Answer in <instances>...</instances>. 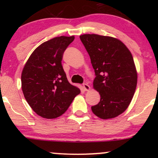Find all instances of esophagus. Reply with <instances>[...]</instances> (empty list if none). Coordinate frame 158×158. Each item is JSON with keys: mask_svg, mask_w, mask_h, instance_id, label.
Instances as JSON below:
<instances>
[{"mask_svg": "<svg viewBox=\"0 0 158 158\" xmlns=\"http://www.w3.org/2000/svg\"><path fill=\"white\" fill-rule=\"evenodd\" d=\"M90 86L88 85V84H86V83H85V84H83V89H84L85 90H90Z\"/></svg>", "mask_w": 158, "mask_h": 158, "instance_id": "1", "label": "esophagus"}]
</instances>
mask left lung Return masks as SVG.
<instances>
[{
    "label": "left lung",
    "instance_id": "left-lung-1",
    "mask_svg": "<svg viewBox=\"0 0 158 158\" xmlns=\"http://www.w3.org/2000/svg\"><path fill=\"white\" fill-rule=\"evenodd\" d=\"M80 40L95 72L94 88L100 94V101L91 107L92 111L103 119L116 117L129 106L137 86L131 52L122 41L109 36L85 34Z\"/></svg>",
    "mask_w": 158,
    "mask_h": 158
}]
</instances>
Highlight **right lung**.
<instances>
[{"label":"right lung","instance_id":"right-lung-1","mask_svg":"<svg viewBox=\"0 0 158 158\" xmlns=\"http://www.w3.org/2000/svg\"><path fill=\"white\" fill-rule=\"evenodd\" d=\"M74 36L49 40L34 50L21 74V88L27 102L38 115L54 119L63 114L80 93L69 83L61 60Z\"/></svg>","mask_w":158,"mask_h":158}]
</instances>
